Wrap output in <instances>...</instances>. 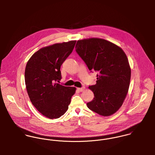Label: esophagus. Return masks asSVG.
Here are the masks:
<instances>
[{"label":"esophagus","instance_id":"esophagus-1","mask_svg":"<svg viewBox=\"0 0 155 155\" xmlns=\"http://www.w3.org/2000/svg\"><path fill=\"white\" fill-rule=\"evenodd\" d=\"M84 89H85V88H84V87H82V88H78V90H79V91H81V92L83 91Z\"/></svg>","mask_w":155,"mask_h":155}]
</instances>
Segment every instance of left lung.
Segmentation results:
<instances>
[{"label": "left lung", "mask_w": 155, "mask_h": 155, "mask_svg": "<svg viewBox=\"0 0 155 155\" xmlns=\"http://www.w3.org/2000/svg\"><path fill=\"white\" fill-rule=\"evenodd\" d=\"M75 49L89 70L98 72L96 84L89 87L94 98L88 107L103 116L114 114L122 105L130 87L131 68L125 53L116 45L99 38L78 41Z\"/></svg>", "instance_id": "left-lung-1"}]
</instances>
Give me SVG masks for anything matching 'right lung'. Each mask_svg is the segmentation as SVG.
Masks as SVG:
<instances>
[{
    "mask_svg": "<svg viewBox=\"0 0 155 155\" xmlns=\"http://www.w3.org/2000/svg\"><path fill=\"white\" fill-rule=\"evenodd\" d=\"M76 41L55 44L40 49L28 61L25 83L30 100L42 114L57 119L67 110L75 87H64L60 67L72 52Z\"/></svg>",
    "mask_w": 155,
    "mask_h": 155,
    "instance_id": "obj_1",
    "label": "right lung"
}]
</instances>
